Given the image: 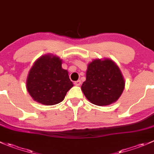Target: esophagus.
<instances>
[{"mask_svg": "<svg viewBox=\"0 0 154 154\" xmlns=\"http://www.w3.org/2000/svg\"><path fill=\"white\" fill-rule=\"evenodd\" d=\"M74 84H75L76 86H80V84H81V80H77V81L74 82Z\"/></svg>", "mask_w": 154, "mask_h": 154, "instance_id": "obj_1", "label": "esophagus"}]
</instances>
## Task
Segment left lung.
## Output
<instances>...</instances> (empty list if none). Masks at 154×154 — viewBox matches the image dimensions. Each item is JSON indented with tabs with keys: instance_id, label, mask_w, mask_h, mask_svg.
Masks as SVG:
<instances>
[{
	"instance_id": "left-lung-1",
	"label": "left lung",
	"mask_w": 154,
	"mask_h": 154,
	"mask_svg": "<svg viewBox=\"0 0 154 154\" xmlns=\"http://www.w3.org/2000/svg\"><path fill=\"white\" fill-rule=\"evenodd\" d=\"M125 82L120 69L112 60H94L89 63L81 89L91 103L106 106L122 95Z\"/></svg>"
}]
</instances>
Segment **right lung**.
I'll return each instance as SVG.
<instances>
[{
	"mask_svg": "<svg viewBox=\"0 0 154 154\" xmlns=\"http://www.w3.org/2000/svg\"><path fill=\"white\" fill-rule=\"evenodd\" d=\"M73 86L68 71L62 68V60L51 55L43 56L35 62L27 80L31 97L48 106L63 101Z\"/></svg>",
	"mask_w": 154,
	"mask_h": 154,
	"instance_id": "add662e5",
	"label": "right lung"
}]
</instances>
